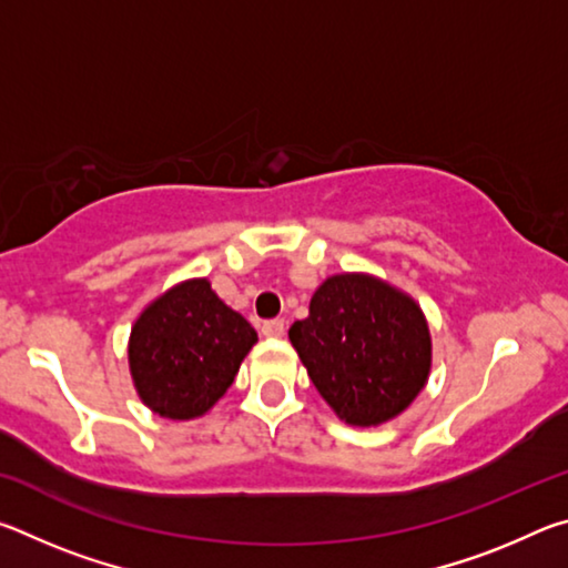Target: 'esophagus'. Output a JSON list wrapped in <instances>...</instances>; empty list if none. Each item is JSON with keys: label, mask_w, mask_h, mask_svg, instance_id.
<instances>
[{"label": "esophagus", "mask_w": 568, "mask_h": 568, "mask_svg": "<svg viewBox=\"0 0 568 568\" xmlns=\"http://www.w3.org/2000/svg\"><path fill=\"white\" fill-rule=\"evenodd\" d=\"M261 333L265 335V338H281V335L285 333V321L275 318V321H265L261 325Z\"/></svg>", "instance_id": "esophagus-1"}]
</instances>
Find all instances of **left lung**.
Wrapping results in <instances>:
<instances>
[{
	"instance_id": "1",
	"label": "left lung",
	"mask_w": 568,
	"mask_h": 568,
	"mask_svg": "<svg viewBox=\"0 0 568 568\" xmlns=\"http://www.w3.org/2000/svg\"><path fill=\"white\" fill-rule=\"evenodd\" d=\"M291 343L313 386L345 423L378 426L406 410L430 371V335L408 295L371 275H333Z\"/></svg>"
}]
</instances>
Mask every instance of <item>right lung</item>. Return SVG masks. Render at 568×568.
Returning a JSON list of instances; mask_svg holds the SVG:
<instances>
[{
  "mask_svg": "<svg viewBox=\"0 0 568 568\" xmlns=\"http://www.w3.org/2000/svg\"><path fill=\"white\" fill-rule=\"evenodd\" d=\"M257 333L207 281L180 283L140 315L130 335V371L158 416H203L233 386Z\"/></svg>",
  "mask_w": 568,
  "mask_h": 568,
  "instance_id": "obj_1",
  "label": "right lung"
}]
</instances>
